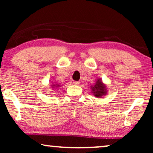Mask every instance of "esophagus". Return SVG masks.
Wrapping results in <instances>:
<instances>
[{"label":"esophagus","mask_w":153,"mask_h":153,"mask_svg":"<svg viewBox=\"0 0 153 153\" xmlns=\"http://www.w3.org/2000/svg\"><path fill=\"white\" fill-rule=\"evenodd\" d=\"M73 83H74V85H79V83H80V82H79V81H73Z\"/></svg>","instance_id":"obj_1"}]
</instances>
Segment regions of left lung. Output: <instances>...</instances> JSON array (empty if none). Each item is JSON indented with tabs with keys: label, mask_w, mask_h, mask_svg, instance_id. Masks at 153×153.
I'll return each mask as SVG.
<instances>
[{
	"label": "left lung",
	"mask_w": 153,
	"mask_h": 153,
	"mask_svg": "<svg viewBox=\"0 0 153 153\" xmlns=\"http://www.w3.org/2000/svg\"><path fill=\"white\" fill-rule=\"evenodd\" d=\"M93 95L97 98H102L107 94L106 85L104 84L102 79H97L95 84L91 86Z\"/></svg>",
	"instance_id": "left-lung-1"
}]
</instances>
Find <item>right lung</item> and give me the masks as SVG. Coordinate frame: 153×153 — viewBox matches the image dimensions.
Instances as JSON below:
<instances>
[{
	"label": "right lung",
	"instance_id": "obj_1",
	"mask_svg": "<svg viewBox=\"0 0 153 153\" xmlns=\"http://www.w3.org/2000/svg\"><path fill=\"white\" fill-rule=\"evenodd\" d=\"M51 87L52 88H58V87H61V86H60V85L59 84V83H53V84L51 85Z\"/></svg>",
	"mask_w": 153,
	"mask_h": 153
}]
</instances>
